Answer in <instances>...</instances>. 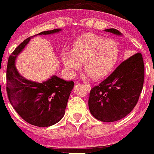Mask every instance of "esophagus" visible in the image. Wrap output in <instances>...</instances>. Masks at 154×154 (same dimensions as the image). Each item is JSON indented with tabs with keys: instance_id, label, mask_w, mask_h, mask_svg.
Wrapping results in <instances>:
<instances>
[{
	"instance_id": "obj_1",
	"label": "esophagus",
	"mask_w": 154,
	"mask_h": 154,
	"mask_svg": "<svg viewBox=\"0 0 154 154\" xmlns=\"http://www.w3.org/2000/svg\"><path fill=\"white\" fill-rule=\"evenodd\" d=\"M86 86H87V87H88V88H89V90H91V86H90V85H86Z\"/></svg>"
}]
</instances>
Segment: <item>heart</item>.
Masks as SVG:
<instances>
[{
    "label": "heart",
    "instance_id": "1",
    "mask_svg": "<svg viewBox=\"0 0 154 154\" xmlns=\"http://www.w3.org/2000/svg\"><path fill=\"white\" fill-rule=\"evenodd\" d=\"M119 47L113 39L86 33L75 40L70 51H63L60 59L65 69L70 75L75 74L84 62L85 71L94 79L107 75L115 66Z\"/></svg>",
    "mask_w": 154,
    "mask_h": 154
}]
</instances>
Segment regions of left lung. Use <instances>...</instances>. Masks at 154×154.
<instances>
[{
	"instance_id": "obj_1",
	"label": "left lung",
	"mask_w": 154,
	"mask_h": 154,
	"mask_svg": "<svg viewBox=\"0 0 154 154\" xmlns=\"http://www.w3.org/2000/svg\"><path fill=\"white\" fill-rule=\"evenodd\" d=\"M105 31L122 36L115 28ZM144 67L142 55L137 53L122 62L115 71L90 92L91 115L103 122L119 121L132 112L143 88Z\"/></svg>"
}]
</instances>
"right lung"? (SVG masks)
<instances>
[{
	"mask_svg": "<svg viewBox=\"0 0 154 154\" xmlns=\"http://www.w3.org/2000/svg\"><path fill=\"white\" fill-rule=\"evenodd\" d=\"M61 30L59 28L46 30L27 38L9 57L7 68L8 98L22 119L36 127H50L63 118L74 82L62 79L57 75H52L40 83L28 80L18 72L16 66V57L33 36L54 34Z\"/></svg>",
	"mask_w": 154,
	"mask_h": 154,
	"instance_id": "add662e5",
	"label": "right lung"
}]
</instances>
